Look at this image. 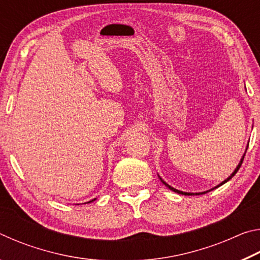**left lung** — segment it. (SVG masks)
Instances as JSON below:
<instances>
[{"instance_id":"1","label":"left lung","mask_w":260,"mask_h":260,"mask_svg":"<svg viewBox=\"0 0 260 260\" xmlns=\"http://www.w3.org/2000/svg\"><path fill=\"white\" fill-rule=\"evenodd\" d=\"M248 146H249V144H248ZM248 146H246V149H245V151H244V153H243V156H242V158H241V160H240V162H239V165H237L236 166V169L234 170V172H233L231 175H230V177H228L226 180H223V181L222 182H220L219 184H218V186H215L214 188H212V189H210V190H206V191H202V192H195V193H193V192H186V191H181V190H178V189H175V188H173V187H171L170 186V184L169 183H166L165 181H164V180H162L160 177H159V175H158V178H159L160 179V181L162 182V183H164L165 184V186L167 187V188H169V189H171V190H172V191H174V192H178V193H181V195H203V193H205V192H209V191H211V190H213V189H215V188H218V187H220V186H222V184L223 183H226L227 181H230V180L233 178V177H234V175L236 174V172H237V171H239V169H240V167H241V165H242V161H243V158H244V156H245V152H246V150H248Z\"/></svg>"}]
</instances>
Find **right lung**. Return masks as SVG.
<instances>
[{
    "label": "right lung",
    "mask_w": 260,
    "mask_h": 260,
    "mask_svg": "<svg viewBox=\"0 0 260 260\" xmlns=\"http://www.w3.org/2000/svg\"><path fill=\"white\" fill-rule=\"evenodd\" d=\"M96 199H94V200H91V201H89V202H87V203H91V202H94Z\"/></svg>",
    "instance_id": "1"
}]
</instances>
